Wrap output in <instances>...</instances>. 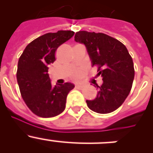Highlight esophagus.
<instances>
[{
    "mask_svg": "<svg viewBox=\"0 0 153 153\" xmlns=\"http://www.w3.org/2000/svg\"><path fill=\"white\" fill-rule=\"evenodd\" d=\"M75 87L78 88V89H81V88L83 87V85H82V84H76V85H75Z\"/></svg>",
    "mask_w": 153,
    "mask_h": 153,
    "instance_id": "34e87169",
    "label": "esophagus"
}]
</instances>
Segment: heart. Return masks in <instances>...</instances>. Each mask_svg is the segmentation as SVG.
<instances>
[{
  "label": "heart",
  "instance_id": "heart-1",
  "mask_svg": "<svg viewBox=\"0 0 153 153\" xmlns=\"http://www.w3.org/2000/svg\"><path fill=\"white\" fill-rule=\"evenodd\" d=\"M81 72H80V71H78V72H75V73L72 75V78H78L80 76H81Z\"/></svg>",
  "mask_w": 153,
  "mask_h": 153
}]
</instances>
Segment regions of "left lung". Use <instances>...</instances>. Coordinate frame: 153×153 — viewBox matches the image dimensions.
I'll list each match as a JSON object with an SVG mask.
<instances>
[{"mask_svg": "<svg viewBox=\"0 0 153 153\" xmlns=\"http://www.w3.org/2000/svg\"><path fill=\"white\" fill-rule=\"evenodd\" d=\"M75 41L86 46L92 66L98 67V75L103 78L102 85L95 86L98 89L95 99L86 100L88 107L101 114L116 110L130 92L135 76L127 49L118 40L101 32L79 31Z\"/></svg>", "mask_w": 153, "mask_h": 153, "instance_id": "left-lung-1", "label": "left lung"}]
</instances>
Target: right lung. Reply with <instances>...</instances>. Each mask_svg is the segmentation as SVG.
<instances>
[{
	"label": "right lung",
	"mask_w": 153,
	"mask_h": 153,
	"mask_svg": "<svg viewBox=\"0 0 153 153\" xmlns=\"http://www.w3.org/2000/svg\"><path fill=\"white\" fill-rule=\"evenodd\" d=\"M74 34L69 30L44 34L29 43L19 58L16 75L21 95L29 109L41 118L61 114L68 93L75 87L71 83L52 86L48 74L57 49Z\"/></svg>",
	"instance_id": "obj_1"
}]
</instances>
